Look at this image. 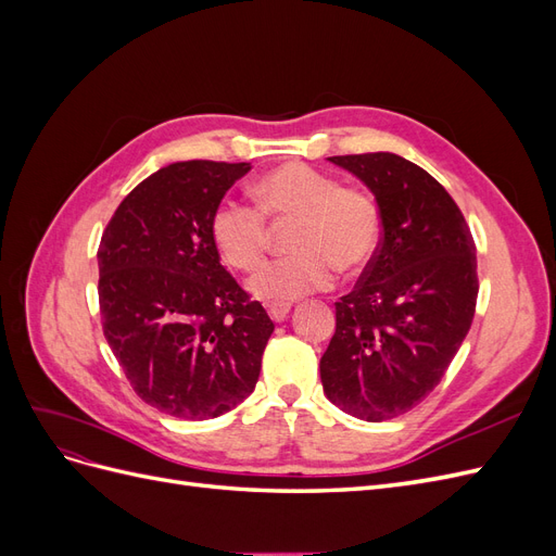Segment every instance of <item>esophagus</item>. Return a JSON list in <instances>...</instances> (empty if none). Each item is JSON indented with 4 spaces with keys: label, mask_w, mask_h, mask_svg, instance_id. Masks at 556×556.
Wrapping results in <instances>:
<instances>
[{
    "label": "esophagus",
    "mask_w": 556,
    "mask_h": 556,
    "mask_svg": "<svg viewBox=\"0 0 556 556\" xmlns=\"http://www.w3.org/2000/svg\"><path fill=\"white\" fill-rule=\"evenodd\" d=\"M266 311H268V317H271L274 323H282V319L288 317V313H290V304H271Z\"/></svg>",
    "instance_id": "obj_1"
}]
</instances>
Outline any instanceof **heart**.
<instances>
[{"label": "heart", "mask_w": 556, "mask_h": 556, "mask_svg": "<svg viewBox=\"0 0 556 556\" xmlns=\"http://www.w3.org/2000/svg\"><path fill=\"white\" fill-rule=\"evenodd\" d=\"M255 206L223 201L211 215V237L220 257L237 271L255 274L271 248V225L294 223L285 257L252 280V292L285 304L333 282L336 266L362 271L374 260L382 213L378 199L357 185H341L304 162H288L252 185Z\"/></svg>", "instance_id": "b5f03b06"}]
</instances>
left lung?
<instances>
[{
    "label": "left lung",
    "mask_w": 556,
    "mask_h": 556,
    "mask_svg": "<svg viewBox=\"0 0 556 556\" xmlns=\"http://www.w3.org/2000/svg\"><path fill=\"white\" fill-rule=\"evenodd\" d=\"M329 160L371 188L382 239L355 290L336 301L319 378L336 406L384 422L433 392L466 339L478 301L476 241L422 166L394 153Z\"/></svg>",
    "instance_id": "1"
}]
</instances>
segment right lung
Here are the masks:
<instances>
[{
	"instance_id": "right-lung-1",
	"label": "right lung",
	"mask_w": 556,
	"mask_h": 556,
	"mask_svg": "<svg viewBox=\"0 0 556 556\" xmlns=\"http://www.w3.org/2000/svg\"><path fill=\"white\" fill-rule=\"evenodd\" d=\"M248 169L213 160L164 166L121 201L97 250L113 355L134 392L178 419L239 406L255 390L274 333L211 237L213 211Z\"/></svg>"
}]
</instances>
